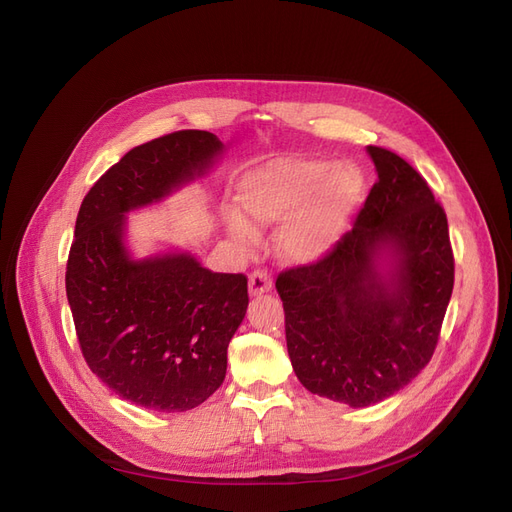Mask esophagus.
Segmentation results:
<instances>
[{
	"label": "esophagus",
	"instance_id": "34e87169",
	"mask_svg": "<svg viewBox=\"0 0 512 512\" xmlns=\"http://www.w3.org/2000/svg\"><path fill=\"white\" fill-rule=\"evenodd\" d=\"M272 291V276L265 272V270H255L249 276V293L253 297L263 295V293H270Z\"/></svg>",
	"mask_w": 512,
	"mask_h": 512
}]
</instances>
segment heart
<instances>
[{
  "label": "heart",
  "instance_id": "heart-1",
  "mask_svg": "<svg viewBox=\"0 0 512 512\" xmlns=\"http://www.w3.org/2000/svg\"><path fill=\"white\" fill-rule=\"evenodd\" d=\"M362 173L353 165L320 159H278L244 177L238 203L261 226L288 224L280 232L282 251L295 261L324 257L345 232L349 215L362 194ZM230 234L253 244L255 228L242 217H230Z\"/></svg>",
  "mask_w": 512,
  "mask_h": 512
}]
</instances>
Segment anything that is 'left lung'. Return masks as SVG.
<instances>
[{
  "mask_svg": "<svg viewBox=\"0 0 512 512\" xmlns=\"http://www.w3.org/2000/svg\"><path fill=\"white\" fill-rule=\"evenodd\" d=\"M368 154L379 180L353 228L276 280L297 379L351 408L383 402L429 364L454 288L448 217L425 177L387 148Z\"/></svg>",
  "mask_w": 512,
  "mask_h": 512,
  "instance_id": "obj_1",
  "label": "left lung"
}]
</instances>
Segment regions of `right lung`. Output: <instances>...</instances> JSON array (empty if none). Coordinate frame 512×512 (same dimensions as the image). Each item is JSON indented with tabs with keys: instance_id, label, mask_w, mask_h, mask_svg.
Listing matches in <instances>:
<instances>
[{
	"instance_id": "1",
	"label": "right lung",
	"mask_w": 512,
	"mask_h": 512,
	"mask_svg": "<svg viewBox=\"0 0 512 512\" xmlns=\"http://www.w3.org/2000/svg\"><path fill=\"white\" fill-rule=\"evenodd\" d=\"M224 144L201 129L131 148L85 194L66 263L83 358L119 397L157 412L201 406L226 379L228 345L247 314L244 274L190 253L131 259L125 213L201 177Z\"/></svg>"
}]
</instances>
